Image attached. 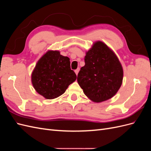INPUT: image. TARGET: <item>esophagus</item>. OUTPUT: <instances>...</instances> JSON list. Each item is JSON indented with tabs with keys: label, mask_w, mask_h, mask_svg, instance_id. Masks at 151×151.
Listing matches in <instances>:
<instances>
[{
	"label": "esophagus",
	"mask_w": 151,
	"mask_h": 151,
	"mask_svg": "<svg viewBox=\"0 0 151 151\" xmlns=\"http://www.w3.org/2000/svg\"><path fill=\"white\" fill-rule=\"evenodd\" d=\"M79 72V68H77L76 70H75V73H76V75H77V74H78Z\"/></svg>",
	"instance_id": "34e87169"
}]
</instances>
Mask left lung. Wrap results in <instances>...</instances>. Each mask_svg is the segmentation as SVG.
<instances>
[{
    "label": "left lung",
    "mask_w": 151,
    "mask_h": 151,
    "mask_svg": "<svg viewBox=\"0 0 151 151\" xmlns=\"http://www.w3.org/2000/svg\"><path fill=\"white\" fill-rule=\"evenodd\" d=\"M85 65L77 76V83L91 101L100 103L111 98L122 84L123 71L116 54L104 43H93L84 57Z\"/></svg>",
    "instance_id": "1"
}]
</instances>
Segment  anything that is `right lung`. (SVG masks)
<instances>
[{
    "label": "right lung",
    "instance_id": "add662e5",
    "mask_svg": "<svg viewBox=\"0 0 151 151\" xmlns=\"http://www.w3.org/2000/svg\"><path fill=\"white\" fill-rule=\"evenodd\" d=\"M70 59L58 50H48L37 62L31 74V83L36 92L47 99L60 96L76 80L70 69Z\"/></svg>",
    "mask_w": 151,
    "mask_h": 151
}]
</instances>
